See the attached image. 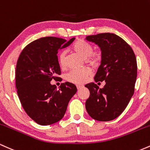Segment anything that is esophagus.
<instances>
[{
    "label": "esophagus",
    "mask_w": 150,
    "mask_h": 150,
    "mask_svg": "<svg viewBox=\"0 0 150 150\" xmlns=\"http://www.w3.org/2000/svg\"><path fill=\"white\" fill-rule=\"evenodd\" d=\"M83 86H81V85H77L76 86V88H77V89H78V90H80L81 88H83Z\"/></svg>",
    "instance_id": "34e87169"
}]
</instances>
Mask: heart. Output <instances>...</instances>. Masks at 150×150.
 I'll return each instance as SVG.
<instances>
[{"mask_svg":"<svg viewBox=\"0 0 150 150\" xmlns=\"http://www.w3.org/2000/svg\"><path fill=\"white\" fill-rule=\"evenodd\" d=\"M71 49L74 52L78 54L83 58H85L86 62L92 66H97L102 60V52L100 50H93L91 44L82 40L77 39L72 44ZM67 52L65 50H62L58 54V60L60 66L65 67L66 66ZM92 71L90 68L85 67L81 69L71 70L65 76L67 81L74 84H82L86 82L91 76Z\"/></svg>","mask_w":150,"mask_h":150,"instance_id":"heart-1","label":"heart"}]
</instances>
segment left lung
<instances>
[{
  "mask_svg": "<svg viewBox=\"0 0 150 150\" xmlns=\"http://www.w3.org/2000/svg\"><path fill=\"white\" fill-rule=\"evenodd\" d=\"M86 40L101 49V64L94 79L105 81V84L100 89L94 83L85 85L90 91L86 109L95 120H112L124 111L134 92L137 74L135 54L123 39L113 33L89 35Z\"/></svg>",
  "mask_w": 150,
  "mask_h": 150,
  "instance_id": "1",
  "label": "left lung"
}]
</instances>
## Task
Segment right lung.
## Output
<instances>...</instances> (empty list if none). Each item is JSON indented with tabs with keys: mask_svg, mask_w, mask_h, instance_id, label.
I'll return each instance as SVG.
<instances>
[{
	"mask_svg": "<svg viewBox=\"0 0 150 150\" xmlns=\"http://www.w3.org/2000/svg\"><path fill=\"white\" fill-rule=\"evenodd\" d=\"M74 40L67 42L55 37L41 38L28 44L18 57L17 93L25 112L39 125H51L61 120L70 99L76 93V87L71 83H62L58 88L50 83L61 74L59 49L67 47Z\"/></svg>",
	"mask_w": 150,
	"mask_h": 150,
	"instance_id": "right-lung-1",
	"label": "right lung"
}]
</instances>
